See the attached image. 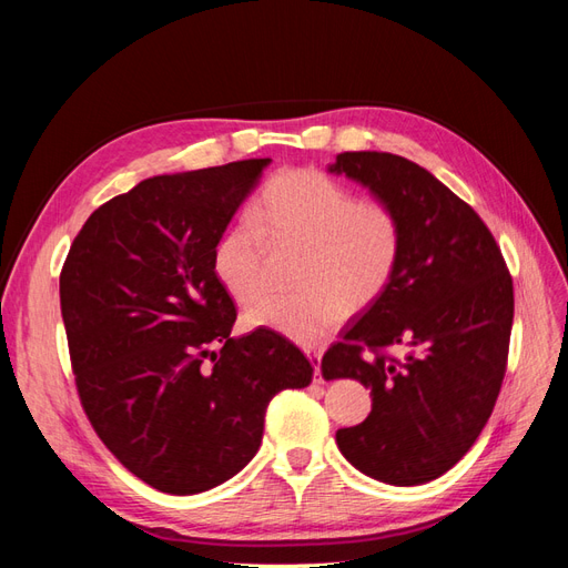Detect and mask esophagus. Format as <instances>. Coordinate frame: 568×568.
Returning a JSON list of instances; mask_svg holds the SVG:
<instances>
[{
    "label": "esophagus",
    "instance_id": "esophagus-1",
    "mask_svg": "<svg viewBox=\"0 0 568 568\" xmlns=\"http://www.w3.org/2000/svg\"><path fill=\"white\" fill-rule=\"evenodd\" d=\"M305 355H307V359H311L313 367H315V382H317V384H324V379H322V369H320L322 353H320L317 348H305Z\"/></svg>",
    "mask_w": 568,
    "mask_h": 568
}]
</instances>
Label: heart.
<instances>
[{"mask_svg": "<svg viewBox=\"0 0 568 568\" xmlns=\"http://www.w3.org/2000/svg\"><path fill=\"white\" fill-rule=\"evenodd\" d=\"M265 239L272 246H301L291 296L270 294L246 311L263 326L311 346L346 313L379 298L403 255V222L388 203L359 199L351 186L315 168L272 178L248 217L217 236L213 270L227 294L248 303L265 286Z\"/></svg>", "mask_w": 568, "mask_h": 568, "instance_id": "obj_1", "label": "heart"}]
</instances>
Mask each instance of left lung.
<instances>
[{
    "label": "left lung",
    "mask_w": 568,
    "mask_h": 568,
    "mask_svg": "<svg viewBox=\"0 0 568 568\" xmlns=\"http://www.w3.org/2000/svg\"><path fill=\"white\" fill-rule=\"evenodd\" d=\"M329 173L367 186L403 222L393 282L322 357L326 382L357 379L372 395L369 417L336 432L338 450L382 484L422 486L469 453L495 407L511 277L484 220L426 168L395 153L346 151Z\"/></svg>",
    "instance_id": "1"
}]
</instances>
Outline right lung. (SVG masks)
<instances>
[{
	"instance_id": "1",
	"label": "right lung",
	"mask_w": 568,
	"mask_h": 568,
	"mask_svg": "<svg viewBox=\"0 0 568 568\" xmlns=\"http://www.w3.org/2000/svg\"><path fill=\"white\" fill-rule=\"evenodd\" d=\"M270 159L142 180L88 217L61 270L80 403L128 471L170 495L211 490L263 440L265 409L313 365L282 334L232 338L213 246Z\"/></svg>"
}]
</instances>
